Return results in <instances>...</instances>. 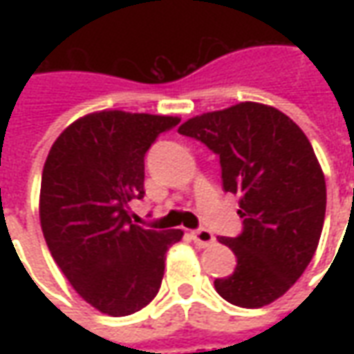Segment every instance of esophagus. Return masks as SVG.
<instances>
[{"instance_id": "34e87169", "label": "esophagus", "mask_w": 354, "mask_h": 354, "mask_svg": "<svg viewBox=\"0 0 354 354\" xmlns=\"http://www.w3.org/2000/svg\"><path fill=\"white\" fill-rule=\"evenodd\" d=\"M192 239H193V243H195L197 246H201V248L212 245V243L216 241L214 235H212L208 230H203V227H201V230L192 231Z\"/></svg>"}]
</instances>
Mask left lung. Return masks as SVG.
Returning <instances> with one entry per match:
<instances>
[{
  "instance_id": "left-lung-1",
  "label": "left lung",
  "mask_w": 354,
  "mask_h": 354,
  "mask_svg": "<svg viewBox=\"0 0 354 354\" xmlns=\"http://www.w3.org/2000/svg\"><path fill=\"white\" fill-rule=\"evenodd\" d=\"M180 134L220 157L223 192L237 193L243 231L220 237L237 256L216 292L256 309L281 297L301 277L319 245L326 182L311 142L282 111L241 102L185 121Z\"/></svg>"
}]
</instances>
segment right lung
Here are the masks:
<instances>
[{"label": "right lung", "instance_id": "1", "mask_svg": "<svg viewBox=\"0 0 354 354\" xmlns=\"http://www.w3.org/2000/svg\"><path fill=\"white\" fill-rule=\"evenodd\" d=\"M178 117L100 111L77 119L53 144L41 176L43 237L75 292L94 309L124 317L161 288L165 254L182 231L132 223L144 199V157Z\"/></svg>", "mask_w": 354, "mask_h": 354}]
</instances>
